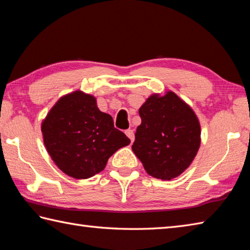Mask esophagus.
I'll use <instances>...</instances> for the list:
<instances>
[{
	"label": "esophagus",
	"mask_w": 250,
	"mask_h": 250,
	"mask_svg": "<svg viewBox=\"0 0 250 250\" xmlns=\"http://www.w3.org/2000/svg\"><path fill=\"white\" fill-rule=\"evenodd\" d=\"M125 135L129 137V139L131 140V142L133 143V141H134V132H133V130H131V129H128V130H125Z\"/></svg>",
	"instance_id": "34e87169"
}]
</instances>
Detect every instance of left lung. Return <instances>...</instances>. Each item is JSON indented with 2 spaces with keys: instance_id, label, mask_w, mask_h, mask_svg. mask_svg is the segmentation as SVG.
<instances>
[{
  "instance_id": "obj_1",
  "label": "left lung",
  "mask_w": 250,
  "mask_h": 250,
  "mask_svg": "<svg viewBox=\"0 0 250 250\" xmlns=\"http://www.w3.org/2000/svg\"><path fill=\"white\" fill-rule=\"evenodd\" d=\"M132 150L150 176L176 178L192 163L201 144V125L193 109L173 91L155 93L141 106Z\"/></svg>"
}]
</instances>
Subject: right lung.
Returning <instances> with one entry per match:
<instances>
[{"instance_id":"obj_1","label":"right lung","mask_w":250,"mask_h":250,"mask_svg":"<svg viewBox=\"0 0 250 250\" xmlns=\"http://www.w3.org/2000/svg\"><path fill=\"white\" fill-rule=\"evenodd\" d=\"M44 144L61 171L76 179L102 172L111 155L131 141L114 126L97 99L81 90L63 95L42 122Z\"/></svg>"}]
</instances>
